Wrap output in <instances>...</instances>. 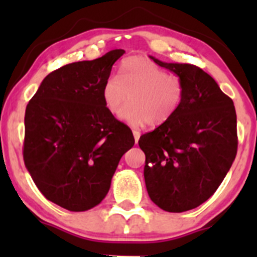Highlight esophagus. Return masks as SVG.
Listing matches in <instances>:
<instances>
[{
	"label": "esophagus",
	"mask_w": 257,
	"mask_h": 257,
	"mask_svg": "<svg viewBox=\"0 0 257 257\" xmlns=\"http://www.w3.org/2000/svg\"><path fill=\"white\" fill-rule=\"evenodd\" d=\"M133 136H134V139H136V143H138L139 138H141V132H139V131H133Z\"/></svg>",
	"instance_id": "1"
}]
</instances>
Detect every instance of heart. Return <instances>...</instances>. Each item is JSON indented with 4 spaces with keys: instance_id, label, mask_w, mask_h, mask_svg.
Returning <instances> with one entry per match:
<instances>
[{
    "instance_id": "obj_1",
    "label": "heart",
    "mask_w": 257,
    "mask_h": 257,
    "mask_svg": "<svg viewBox=\"0 0 257 257\" xmlns=\"http://www.w3.org/2000/svg\"><path fill=\"white\" fill-rule=\"evenodd\" d=\"M184 97V84L177 76L141 56L129 57L120 64V76H110L102 85L104 107L133 125L158 126L167 123L179 109Z\"/></svg>"
}]
</instances>
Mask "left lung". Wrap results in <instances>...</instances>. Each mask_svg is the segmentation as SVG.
I'll list each match as a JSON object with an SVG mask.
<instances>
[{
	"label": "left lung",
	"instance_id": "left-lung-1",
	"mask_svg": "<svg viewBox=\"0 0 257 257\" xmlns=\"http://www.w3.org/2000/svg\"><path fill=\"white\" fill-rule=\"evenodd\" d=\"M150 58L181 79L184 97L167 123L139 139L145 185L160 209L188 211L208 200L234 163L236 112L231 98L201 68Z\"/></svg>",
	"mask_w": 257,
	"mask_h": 257
}]
</instances>
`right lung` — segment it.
Returning a JSON list of instances; mask_svg holds the SVG:
<instances>
[{
	"label": "right lung",
	"mask_w": 257,
	"mask_h": 257,
	"mask_svg": "<svg viewBox=\"0 0 257 257\" xmlns=\"http://www.w3.org/2000/svg\"><path fill=\"white\" fill-rule=\"evenodd\" d=\"M124 53L113 49L56 69L26 108V168L45 198L69 211H85L105 198L119 160L134 145L131 128L102 99L103 83Z\"/></svg>",
	"instance_id": "obj_1"
}]
</instances>
